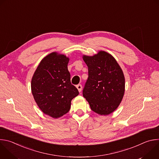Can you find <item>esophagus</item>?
I'll use <instances>...</instances> for the list:
<instances>
[{"label": "esophagus", "instance_id": "obj_1", "mask_svg": "<svg viewBox=\"0 0 159 159\" xmlns=\"http://www.w3.org/2000/svg\"><path fill=\"white\" fill-rule=\"evenodd\" d=\"M77 89H78V90H79V92L80 93L81 90H82V85H81L80 84H79V85H77Z\"/></svg>", "mask_w": 159, "mask_h": 159}]
</instances>
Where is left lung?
I'll return each instance as SVG.
<instances>
[{"label":"left lung","instance_id":"8db88e82","mask_svg":"<svg viewBox=\"0 0 159 159\" xmlns=\"http://www.w3.org/2000/svg\"><path fill=\"white\" fill-rule=\"evenodd\" d=\"M89 77L83 96L91 109L108 115L120 104L125 90V79L120 65L109 53L100 50L93 56L84 55Z\"/></svg>","mask_w":159,"mask_h":159}]
</instances>
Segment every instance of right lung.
I'll list each match as a JSON object with an SVG mask.
<instances>
[{"instance_id": "right-lung-1", "label": "right lung", "mask_w": 159, "mask_h": 159, "mask_svg": "<svg viewBox=\"0 0 159 159\" xmlns=\"http://www.w3.org/2000/svg\"><path fill=\"white\" fill-rule=\"evenodd\" d=\"M69 61L66 55L52 52L41 60L31 79L35 102L43 113L53 118L69 112L72 100L79 95L77 89L70 82Z\"/></svg>"}]
</instances>
